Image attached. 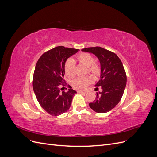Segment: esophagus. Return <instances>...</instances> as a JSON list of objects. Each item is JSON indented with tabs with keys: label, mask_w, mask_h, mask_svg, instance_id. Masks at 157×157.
Here are the masks:
<instances>
[{
	"label": "esophagus",
	"mask_w": 157,
	"mask_h": 157,
	"mask_svg": "<svg viewBox=\"0 0 157 157\" xmlns=\"http://www.w3.org/2000/svg\"><path fill=\"white\" fill-rule=\"evenodd\" d=\"M77 92H78V94H86V92L82 91V90H78Z\"/></svg>",
	"instance_id": "obj_1"
}]
</instances>
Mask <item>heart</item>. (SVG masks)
I'll return each mask as SVG.
<instances>
[{"instance_id":"obj_1","label":"heart","mask_w":157,"mask_h":157,"mask_svg":"<svg viewBox=\"0 0 157 157\" xmlns=\"http://www.w3.org/2000/svg\"><path fill=\"white\" fill-rule=\"evenodd\" d=\"M78 62L82 63L88 67V71L94 75H98L99 73V66L94 63L93 57L88 53H82L77 56ZM75 61L73 59H68L65 63V73L68 77H72L74 75ZM92 80L90 77H78L75 78L72 81L73 86L78 90H83L87 86V85L91 83Z\"/></svg>"}]
</instances>
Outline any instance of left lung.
I'll use <instances>...</instances> for the list:
<instances>
[{
	"instance_id": "8db88e82",
	"label": "left lung",
	"mask_w": 157,
	"mask_h": 157,
	"mask_svg": "<svg viewBox=\"0 0 157 157\" xmlns=\"http://www.w3.org/2000/svg\"><path fill=\"white\" fill-rule=\"evenodd\" d=\"M82 51L96 56L100 64V79L95 86H101L102 91L96 92V99L89 106L99 113L110 111L121 101L126 85V75L121 61L115 53L101 47L86 48Z\"/></svg>"
}]
</instances>
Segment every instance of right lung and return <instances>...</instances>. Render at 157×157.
Listing matches in <instances>:
<instances>
[{
  "label": "right lung",
  "mask_w": 157,
  "mask_h": 157,
  "mask_svg": "<svg viewBox=\"0 0 157 157\" xmlns=\"http://www.w3.org/2000/svg\"><path fill=\"white\" fill-rule=\"evenodd\" d=\"M79 50L57 46L42 54L35 66L33 88L42 108L53 116L69 110L73 96L77 94L70 86L67 92H60L64 86L65 63Z\"/></svg>",
  "instance_id": "right-lung-1"
}]
</instances>
